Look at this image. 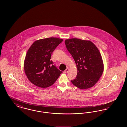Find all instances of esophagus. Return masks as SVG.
<instances>
[{
  "label": "esophagus",
  "instance_id": "esophagus-1",
  "mask_svg": "<svg viewBox=\"0 0 127 127\" xmlns=\"http://www.w3.org/2000/svg\"><path fill=\"white\" fill-rule=\"evenodd\" d=\"M68 68H67L66 69V70L64 71V73H66L68 72Z\"/></svg>",
  "mask_w": 127,
  "mask_h": 127
}]
</instances>
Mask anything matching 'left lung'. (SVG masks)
Wrapping results in <instances>:
<instances>
[{"mask_svg": "<svg viewBox=\"0 0 127 127\" xmlns=\"http://www.w3.org/2000/svg\"><path fill=\"white\" fill-rule=\"evenodd\" d=\"M66 48L72 56L78 69L73 84L84 90L95 84L103 71L101 54L97 47L90 41L71 38L65 41Z\"/></svg>", "mask_w": 127, "mask_h": 127, "instance_id": "8db88e82", "label": "left lung"}]
</instances>
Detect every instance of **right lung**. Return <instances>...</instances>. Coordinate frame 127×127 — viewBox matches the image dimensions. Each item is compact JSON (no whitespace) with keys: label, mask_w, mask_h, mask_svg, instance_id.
I'll use <instances>...</instances> for the list:
<instances>
[{"label":"right lung","mask_w":127,"mask_h":127,"mask_svg":"<svg viewBox=\"0 0 127 127\" xmlns=\"http://www.w3.org/2000/svg\"><path fill=\"white\" fill-rule=\"evenodd\" d=\"M62 39L49 37L36 40L29 49L24 61V70L30 82L38 87L53 84L62 71L51 61V55Z\"/></svg>","instance_id":"right-lung-1"}]
</instances>
